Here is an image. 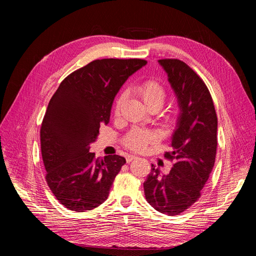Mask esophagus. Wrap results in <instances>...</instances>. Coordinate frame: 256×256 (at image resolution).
Segmentation results:
<instances>
[{"label":"esophagus","instance_id":"esophagus-1","mask_svg":"<svg viewBox=\"0 0 256 256\" xmlns=\"http://www.w3.org/2000/svg\"><path fill=\"white\" fill-rule=\"evenodd\" d=\"M136 156H134V154H128V156L126 157L127 164H129V162H131V161H132V160L136 159Z\"/></svg>","mask_w":256,"mask_h":256}]
</instances>
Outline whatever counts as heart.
Here are the masks:
<instances>
[{
	"label": "heart",
	"mask_w": 256,
	"mask_h": 256,
	"mask_svg": "<svg viewBox=\"0 0 256 256\" xmlns=\"http://www.w3.org/2000/svg\"><path fill=\"white\" fill-rule=\"evenodd\" d=\"M136 92L138 95L142 98L144 104L147 106H161L164 102L166 99V90L162 85L154 81V80H148L142 84L138 85L136 88ZM124 97L125 95H120L118 99L115 104V112L118 113L120 106L122 102ZM157 140V134L154 131L144 130V129H134L128 134V136L124 140V143L130 150H143L147 144L152 143Z\"/></svg>",
	"instance_id": "obj_1"
}]
</instances>
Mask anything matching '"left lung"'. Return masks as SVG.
<instances>
[{
  "label": "left lung",
  "instance_id": "left-lung-1",
  "mask_svg": "<svg viewBox=\"0 0 256 256\" xmlns=\"http://www.w3.org/2000/svg\"><path fill=\"white\" fill-rule=\"evenodd\" d=\"M158 63L168 74L180 110L171 136L173 150L164 154L174 164L168 174L152 164L143 186L152 207L175 216L196 202L212 171L218 120L210 92L187 64L172 58Z\"/></svg>",
  "mask_w": 256,
  "mask_h": 256
}]
</instances>
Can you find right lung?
<instances>
[{
  "label": "right lung",
  "instance_id": "right-lung-1",
  "mask_svg": "<svg viewBox=\"0 0 256 256\" xmlns=\"http://www.w3.org/2000/svg\"><path fill=\"white\" fill-rule=\"evenodd\" d=\"M146 64L138 58L92 60L66 76L52 96L40 129L46 180L70 210H92L109 196L126 159L118 154L95 158L90 144L100 125L109 124L122 84Z\"/></svg>",
  "mask_w": 256,
  "mask_h": 256
}]
</instances>
